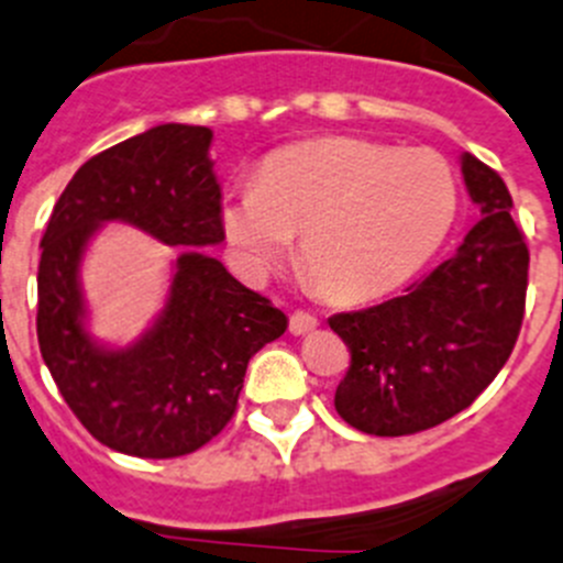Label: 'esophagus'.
I'll list each match as a JSON object with an SVG mask.
<instances>
[{
  "instance_id": "obj_1",
  "label": "esophagus",
  "mask_w": 563,
  "mask_h": 563,
  "mask_svg": "<svg viewBox=\"0 0 563 563\" xmlns=\"http://www.w3.org/2000/svg\"><path fill=\"white\" fill-rule=\"evenodd\" d=\"M317 317H313V313H308V311H294L291 313V319H288V330H291L294 335H306V333H311L313 328H317Z\"/></svg>"
}]
</instances>
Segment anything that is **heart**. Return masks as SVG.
<instances>
[{
    "label": "heart",
    "instance_id": "1",
    "mask_svg": "<svg viewBox=\"0 0 563 563\" xmlns=\"http://www.w3.org/2000/svg\"><path fill=\"white\" fill-rule=\"evenodd\" d=\"M455 213L459 186L441 155L335 135L269 157L255 188L224 199L222 230L250 275L299 239L297 261L319 291L366 302L411 280Z\"/></svg>",
    "mask_w": 563,
    "mask_h": 563
}]
</instances>
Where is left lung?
Masks as SVG:
<instances>
[{
  "instance_id": "8db88e82",
  "label": "left lung",
  "mask_w": 563,
  "mask_h": 563,
  "mask_svg": "<svg viewBox=\"0 0 563 563\" xmlns=\"http://www.w3.org/2000/svg\"><path fill=\"white\" fill-rule=\"evenodd\" d=\"M466 191L481 222L424 280L330 328L350 350L335 411L369 435H411L448 422L506 366L525 317L530 252L495 169L464 152Z\"/></svg>"
}]
</instances>
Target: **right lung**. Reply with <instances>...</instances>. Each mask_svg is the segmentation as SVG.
<instances>
[{"mask_svg": "<svg viewBox=\"0 0 563 563\" xmlns=\"http://www.w3.org/2000/svg\"><path fill=\"white\" fill-rule=\"evenodd\" d=\"M213 133L157 124L77 169L41 239L38 346L52 380L82 428L135 459H177L233 419L246 364L288 319L241 286L202 246L224 241ZM104 221H128L183 245L158 322L124 351L90 341L81 319L79 261Z\"/></svg>", "mask_w": 563, "mask_h": 563, "instance_id": "obj_1", "label": "right lung"}]
</instances>
